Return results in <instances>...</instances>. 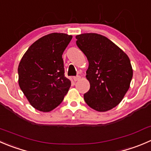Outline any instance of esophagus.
<instances>
[{"label":"esophagus","mask_w":151,"mask_h":151,"mask_svg":"<svg viewBox=\"0 0 151 151\" xmlns=\"http://www.w3.org/2000/svg\"><path fill=\"white\" fill-rule=\"evenodd\" d=\"M80 78H81V77H80V76H77V77H74V78L73 79H74V81L76 82V81H78Z\"/></svg>","instance_id":"obj_1"}]
</instances>
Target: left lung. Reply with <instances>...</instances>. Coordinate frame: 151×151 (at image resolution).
<instances>
[{
  "instance_id": "1",
  "label": "left lung",
  "mask_w": 151,
  "mask_h": 151,
  "mask_svg": "<svg viewBox=\"0 0 151 151\" xmlns=\"http://www.w3.org/2000/svg\"><path fill=\"white\" fill-rule=\"evenodd\" d=\"M76 39L89 63L86 78L90 89L84 94L85 101L96 111H109L120 103L130 88L133 68L129 58L115 43L99 34H81Z\"/></svg>"
}]
</instances>
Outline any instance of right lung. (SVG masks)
<instances>
[{"instance_id":"1","label":"right lung","mask_w":151,"mask_h":151,"mask_svg":"<svg viewBox=\"0 0 151 151\" xmlns=\"http://www.w3.org/2000/svg\"><path fill=\"white\" fill-rule=\"evenodd\" d=\"M71 39L64 33L45 35L31 45L20 60L19 86L35 109L49 112L68 93L71 81L64 74L62 55Z\"/></svg>"}]
</instances>
